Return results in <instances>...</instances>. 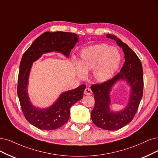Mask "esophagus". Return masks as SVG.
<instances>
[{
    "label": "esophagus",
    "instance_id": "34e87169",
    "mask_svg": "<svg viewBox=\"0 0 158 158\" xmlns=\"http://www.w3.org/2000/svg\"><path fill=\"white\" fill-rule=\"evenodd\" d=\"M84 94L85 95H91L92 94V92L90 89L89 88H86L85 91H84Z\"/></svg>",
    "mask_w": 158,
    "mask_h": 158
}]
</instances>
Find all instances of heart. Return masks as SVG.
Listing matches in <instances>:
<instances>
[{
    "label": "heart",
    "mask_w": 158,
    "mask_h": 158,
    "mask_svg": "<svg viewBox=\"0 0 158 158\" xmlns=\"http://www.w3.org/2000/svg\"><path fill=\"white\" fill-rule=\"evenodd\" d=\"M120 52L114 48L106 44L90 46L81 50L77 62H73L76 73L85 78L91 70L94 79L103 83L111 78L117 71L120 63Z\"/></svg>",
    "instance_id": "b5f03b06"
}]
</instances>
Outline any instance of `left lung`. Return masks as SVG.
Segmentation results:
<instances>
[{
	"label": "left lung",
	"mask_w": 158,
	"mask_h": 158,
	"mask_svg": "<svg viewBox=\"0 0 158 158\" xmlns=\"http://www.w3.org/2000/svg\"><path fill=\"white\" fill-rule=\"evenodd\" d=\"M107 38L116 41L124 53L125 62L111 79L106 82L94 84L91 90L94 94L95 106L91 112V118L98 127L106 130H117L126 126L135 116L143 93V72L141 60L127 44L113 34H107ZM120 80H126L130 85L131 96L127 107L118 112L110 109V92L112 86Z\"/></svg>",
	"instance_id": "obj_1"
}]
</instances>
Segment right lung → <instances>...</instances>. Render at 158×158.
<instances>
[{
    "label": "right lung",
    "instance_id": "1",
    "mask_svg": "<svg viewBox=\"0 0 158 158\" xmlns=\"http://www.w3.org/2000/svg\"><path fill=\"white\" fill-rule=\"evenodd\" d=\"M75 33L45 32L34 41L23 54L17 81V95L21 108L29 123L39 129L53 130L65 124L69 118L70 107L83 98L85 85L64 92L51 106L40 109L32 106L28 95V81L32 63L47 52L56 51L67 58L79 41Z\"/></svg>",
    "mask_w": 158,
    "mask_h": 158
}]
</instances>
